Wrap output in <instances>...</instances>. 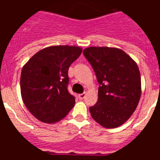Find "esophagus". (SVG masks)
Masks as SVG:
<instances>
[{"label": "esophagus", "mask_w": 160, "mask_h": 160, "mask_svg": "<svg viewBox=\"0 0 160 160\" xmlns=\"http://www.w3.org/2000/svg\"><path fill=\"white\" fill-rule=\"evenodd\" d=\"M85 96H86V93H82V94H80V95H78V97L80 100H83V99H85Z\"/></svg>", "instance_id": "obj_1"}]
</instances>
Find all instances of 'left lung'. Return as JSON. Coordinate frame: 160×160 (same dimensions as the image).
<instances>
[{"mask_svg": "<svg viewBox=\"0 0 160 160\" xmlns=\"http://www.w3.org/2000/svg\"><path fill=\"white\" fill-rule=\"evenodd\" d=\"M92 65L98 83V101L90 107L91 116L105 128L120 126L139 102L141 78L136 62L114 47H88L83 51Z\"/></svg>", "mask_w": 160, "mask_h": 160, "instance_id": "1", "label": "left lung"}]
</instances>
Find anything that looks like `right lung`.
<instances>
[{"instance_id": "obj_1", "label": "right lung", "mask_w": 160, "mask_h": 160, "mask_svg": "<svg viewBox=\"0 0 160 160\" xmlns=\"http://www.w3.org/2000/svg\"><path fill=\"white\" fill-rule=\"evenodd\" d=\"M81 52L79 46H49L35 54L23 66L21 97L40 121L56 123L74 107L75 97L67 90L68 70Z\"/></svg>"}]
</instances>
